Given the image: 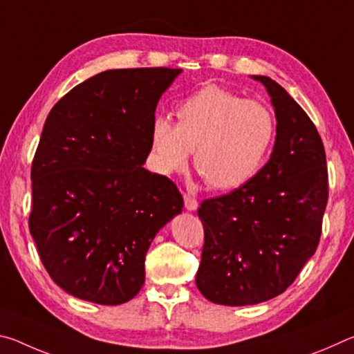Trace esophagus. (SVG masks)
I'll use <instances>...</instances> for the list:
<instances>
[{
  "mask_svg": "<svg viewBox=\"0 0 354 354\" xmlns=\"http://www.w3.org/2000/svg\"><path fill=\"white\" fill-rule=\"evenodd\" d=\"M184 206H185V209H187V211H195V209L198 207V201H196L194 195L184 194Z\"/></svg>",
  "mask_w": 354,
  "mask_h": 354,
  "instance_id": "34e87169",
  "label": "esophagus"
}]
</instances>
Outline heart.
Masks as SVG:
<instances>
[{
  "label": "heart",
  "instance_id": "b5f03b06",
  "mask_svg": "<svg viewBox=\"0 0 354 354\" xmlns=\"http://www.w3.org/2000/svg\"><path fill=\"white\" fill-rule=\"evenodd\" d=\"M178 123L159 117L151 128V151L165 173L181 170L190 151L195 169L215 190L241 187L253 178L277 134V118L266 104L218 86L184 100Z\"/></svg>",
  "mask_w": 354,
  "mask_h": 354
}]
</instances>
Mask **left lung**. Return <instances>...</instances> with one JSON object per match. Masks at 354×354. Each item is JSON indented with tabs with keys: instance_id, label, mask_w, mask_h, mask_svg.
<instances>
[{
	"instance_id": "1",
	"label": "left lung",
	"mask_w": 354,
	"mask_h": 354,
	"mask_svg": "<svg viewBox=\"0 0 354 354\" xmlns=\"http://www.w3.org/2000/svg\"><path fill=\"white\" fill-rule=\"evenodd\" d=\"M266 86L277 113L268 162L230 194L203 200L196 287L209 301L247 306L289 287L315 253L328 203V169L313 120L278 82Z\"/></svg>"
}]
</instances>
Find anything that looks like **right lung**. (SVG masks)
Here are the masks:
<instances>
[{
  "label": "right lung",
  "instance_id": "obj_1",
  "mask_svg": "<svg viewBox=\"0 0 354 354\" xmlns=\"http://www.w3.org/2000/svg\"><path fill=\"white\" fill-rule=\"evenodd\" d=\"M181 68L107 70L64 95L35 149L29 231L57 286L122 304L145 283V256L183 195L143 169L154 111Z\"/></svg>",
  "mask_w": 354,
  "mask_h": 354
}]
</instances>
